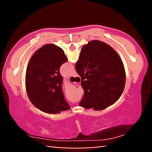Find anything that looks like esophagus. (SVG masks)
<instances>
[{
  "label": "esophagus",
  "instance_id": "obj_1",
  "mask_svg": "<svg viewBox=\"0 0 152 152\" xmlns=\"http://www.w3.org/2000/svg\"><path fill=\"white\" fill-rule=\"evenodd\" d=\"M74 76V77H76V76H77V74H76V72L75 71H74L72 73V74H71V76Z\"/></svg>",
  "mask_w": 152,
  "mask_h": 152
}]
</instances>
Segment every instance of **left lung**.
<instances>
[{
    "label": "left lung",
    "mask_w": 152,
    "mask_h": 152,
    "mask_svg": "<svg viewBox=\"0 0 152 152\" xmlns=\"http://www.w3.org/2000/svg\"><path fill=\"white\" fill-rule=\"evenodd\" d=\"M68 61L58 46L46 44L37 50L28 64L25 86L29 99L37 109L57 114L70 109L61 90L60 68Z\"/></svg>",
    "instance_id": "8db88e82"
}]
</instances>
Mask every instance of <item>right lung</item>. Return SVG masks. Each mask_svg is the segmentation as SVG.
I'll use <instances>...</instances> for the list:
<instances>
[{"instance_id": "right-lung-1", "label": "right lung", "mask_w": 152, "mask_h": 152, "mask_svg": "<svg viewBox=\"0 0 152 152\" xmlns=\"http://www.w3.org/2000/svg\"><path fill=\"white\" fill-rule=\"evenodd\" d=\"M75 68L84 92L80 106L103 110L115 103L123 93L124 66L118 53L107 43L93 40L84 45Z\"/></svg>"}]
</instances>
